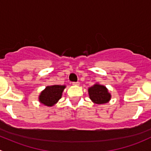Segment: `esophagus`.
I'll return each mask as SVG.
<instances>
[{
    "label": "esophagus",
    "mask_w": 151,
    "mask_h": 151,
    "mask_svg": "<svg viewBox=\"0 0 151 151\" xmlns=\"http://www.w3.org/2000/svg\"><path fill=\"white\" fill-rule=\"evenodd\" d=\"M72 85H76V86H78V85H80V83H79V82H76V83H73Z\"/></svg>",
    "instance_id": "obj_1"
}]
</instances>
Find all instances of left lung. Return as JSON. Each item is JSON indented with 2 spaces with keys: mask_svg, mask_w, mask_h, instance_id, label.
Listing matches in <instances>:
<instances>
[{
  "mask_svg": "<svg viewBox=\"0 0 151 151\" xmlns=\"http://www.w3.org/2000/svg\"><path fill=\"white\" fill-rule=\"evenodd\" d=\"M88 91L90 99L96 104H106L110 101L112 97L107 88L99 83H96L90 87Z\"/></svg>",
  "mask_w": 151,
  "mask_h": 151,
  "instance_id": "8db88e82",
  "label": "left lung"
}]
</instances>
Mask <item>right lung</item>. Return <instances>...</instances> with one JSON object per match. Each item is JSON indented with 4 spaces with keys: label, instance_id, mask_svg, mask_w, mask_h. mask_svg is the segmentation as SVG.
I'll list each match as a JSON object with an SVG mask.
<instances>
[{
    "label": "right lung",
    "instance_id": "right-lung-1",
    "mask_svg": "<svg viewBox=\"0 0 151 151\" xmlns=\"http://www.w3.org/2000/svg\"><path fill=\"white\" fill-rule=\"evenodd\" d=\"M66 87V85H60L47 86L39 96V102L47 106H54L61 99L62 93Z\"/></svg>",
    "mask_w": 151,
    "mask_h": 151
}]
</instances>
